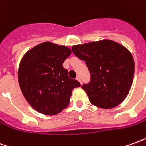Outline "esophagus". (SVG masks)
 Returning a JSON list of instances; mask_svg holds the SVG:
<instances>
[{
  "label": "esophagus",
  "instance_id": "esophagus-1",
  "mask_svg": "<svg viewBox=\"0 0 146 146\" xmlns=\"http://www.w3.org/2000/svg\"><path fill=\"white\" fill-rule=\"evenodd\" d=\"M76 80H78V81H79V82L80 83V84H82V83H81V80H80V77L79 76H76Z\"/></svg>",
  "mask_w": 146,
  "mask_h": 146
}]
</instances>
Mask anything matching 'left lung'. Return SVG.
Returning <instances> with one entry per match:
<instances>
[{"mask_svg": "<svg viewBox=\"0 0 146 146\" xmlns=\"http://www.w3.org/2000/svg\"><path fill=\"white\" fill-rule=\"evenodd\" d=\"M73 54L85 61L91 80L81 87L91 103L112 109L122 102L131 88L135 62L123 45L110 40L74 45Z\"/></svg>", "mask_w": 146, "mask_h": 146, "instance_id": "8db88e82", "label": "left lung"}]
</instances>
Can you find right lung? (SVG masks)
Masks as SVG:
<instances>
[{"mask_svg": "<svg viewBox=\"0 0 146 146\" xmlns=\"http://www.w3.org/2000/svg\"><path fill=\"white\" fill-rule=\"evenodd\" d=\"M71 54L66 46L51 42L36 45L27 51L19 67L18 79L23 95L35 110L56 115L68 106L72 91L80 87L62 66Z\"/></svg>", "mask_w": 146, "mask_h": 146, "instance_id": "add662e5", "label": "right lung"}]
</instances>
